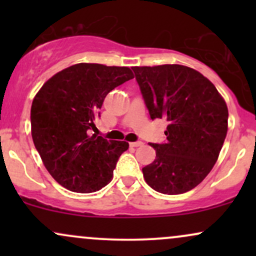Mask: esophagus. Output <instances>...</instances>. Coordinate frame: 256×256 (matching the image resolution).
Returning <instances> with one entry per match:
<instances>
[{
	"instance_id": "34e87169",
	"label": "esophagus",
	"mask_w": 256,
	"mask_h": 256,
	"mask_svg": "<svg viewBox=\"0 0 256 256\" xmlns=\"http://www.w3.org/2000/svg\"><path fill=\"white\" fill-rule=\"evenodd\" d=\"M130 146H134V148H137V146H143V142H140V140H138V142H132V143H130Z\"/></svg>"
}]
</instances>
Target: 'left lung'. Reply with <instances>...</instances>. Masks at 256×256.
Returning <instances> with one entry per match:
<instances>
[{
    "label": "left lung",
    "mask_w": 256,
    "mask_h": 256,
    "mask_svg": "<svg viewBox=\"0 0 256 256\" xmlns=\"http://www.w3.org/2000/svg\"><path fill=\"white\" fill-rule=\"evenodd\" d=\"M149 116L166 119L167 142L150 143L156 158L143 167L155 192L184 194L216 162L228 134V110L210 80L182 64L132 67Z\"/></svg>",
    "instance_id": "obj_1"
}]
</instances>
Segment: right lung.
Returning a JSON list of instances; mask_svg holds the SVG:
<instances>
[{"instance_id": "1", "label": "right lung", "mask_w": 256, "mask_h": 256, "mask_svg": "<svg viewBox=\"0 0 256 256\" xmlns=\"http://www.w3.org/2000/svg\"><path fill=\"white\" fill-rule=\"evenodd\" d=\"M134 78L128 67L77 64L46 80L31 107L34 146L52 177L74 192H94L113 178L125 140H107L96 128L107 94Z\"/></svg>"}]
</instances>
